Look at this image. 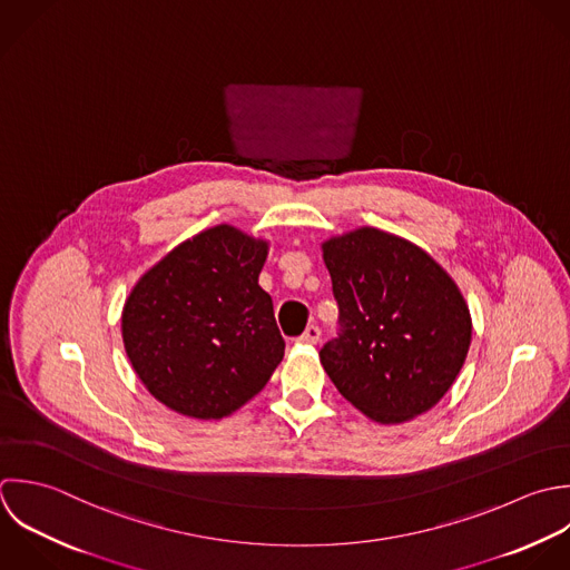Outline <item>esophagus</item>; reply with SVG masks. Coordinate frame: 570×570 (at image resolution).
<instances>
[{"instance_id": "34e87169", "label": "esophagus", "mask_w": 570, "mask_h": 570, "mask_svg": "<svg viewBox=\"0 0 570 570\" xmlns=\"http://www.w3.org/2000/svg\"><path fill=\"white\" fill-rule=\"evenodd\" d=\"M320 337H322L320 326L311 324V326H308V328L297 337V342H299V344H317V342H320Z\"/></svg>"}]
</instances>
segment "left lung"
<instances>
[{
  "label": "left lung",
  "instance_id": "8db88e82",
  "mask_svg": "<svg viewBox=\"0 0 570 570\" xmlns=\"http://www.w3.org/2000/svg\"><path fill=\"white\" fill-rule=\"evenodd\" d=\"M324 262L340 320L320 360L337 391L382 424L433 409L471 346L455 282L422 248L377 228L328 239Z\"/></svg>",
  "mask_w": 570,
  "mask_h": 570
}]
</instances>
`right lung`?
Returning <instances> with one entry per match:
<instances>
[{"instance_id":"obj_1","label":"right lung","mask_w":570,"mask_h":570,"mask_svg":"<svg viewBox=\"0 0 570 570\" xmlns=\"http://www.w3.org/2000/svg\"><path fill=\"white\" fill-rule=\"evenodd\" d=\"M266 248L222 224L179 244L130 291L121 313L126 355L168 409L226 417L282 362L273 299L257 284Z\"/></svg>"}]
</instances>
